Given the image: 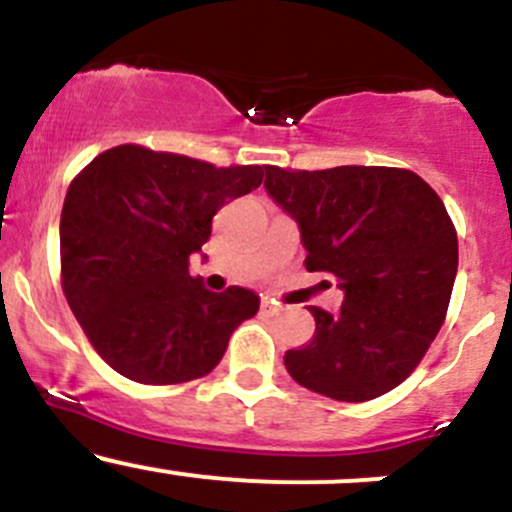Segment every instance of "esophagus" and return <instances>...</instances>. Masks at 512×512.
<instances>
[{
  "instance_id": "1",
  "label": "esophagus",
  "mask_w": 512,
  "mask_h": 512,
  "mask_svg": "<svg viewBox=\"0 0 512 512\" xmlns=\"http://www.w3.org/2000/svg\"><path fill=\"white\" fill-rule=\"evenodd\" d=\"M262 312L270 314V317H275V314L282 312V304L275 302V299H262Z\"/></svg>"
}]
</instances>
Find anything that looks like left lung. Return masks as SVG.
<instances>
[{"instance_id": "left-lung-1", "label": "left lung", "mask_w": 512, "mask_h": 512, "mask_svg": "<svg viewBox=\"0 0 512 512\" xmlns=\"http://www.w3.org/2000/svg\"><path fill=\"white\" fill-rule=\"evenodd\" d=\"M265 190L299 227L309 272H329L342 309L312 307V342L289 349L297 384L337 401L399 386L436 339L458 272L456 227L436 190L411 170L265 165Z\"/></svg>"}]
</instances>
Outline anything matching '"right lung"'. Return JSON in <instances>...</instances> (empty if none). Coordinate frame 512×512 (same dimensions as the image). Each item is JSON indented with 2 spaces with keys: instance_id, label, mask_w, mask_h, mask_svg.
<instances>
[{
  "instance_id": "right-lung-1",
  "label": "right lung",
  "mask_w": 512,
  "mask_h": 512,
  "mask_svg": "<svg viewBox=\"0 0 512 512\" xmlns=\"http://www.w3.org/2000/svg\"><path fill=\"white\" fill-rule=\"evenodd\" d=\"M262 175V165L215 168L131 143L76 175L61 210V285L111 369L160 386L218 366L260 297L245 287L210 292L188 260L225 200L252 193Z\"/></svg>"
}]
</instances>
